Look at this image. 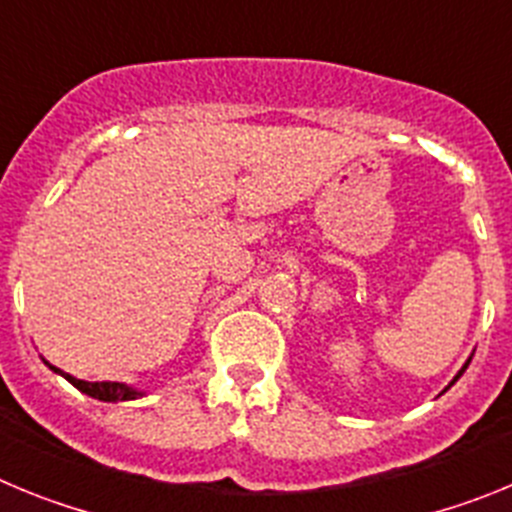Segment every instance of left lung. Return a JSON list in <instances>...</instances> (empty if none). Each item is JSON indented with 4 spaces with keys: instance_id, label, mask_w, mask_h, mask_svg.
Returning a JSON list of instances; mask_svg holds the SVG:
<instances>
[{
    "instance_id": "left-lung-1",
    "label": "left lung",
    "mask_w": 512,
    "mask_h": 512,
    "mask_svg": "<svg viewBox=\"0 0 512 512\" xmlns=\"http://www.w3.org/2000/svg\"><path fill=\"white\" fill-rule=\"evenodd\" d=\"M472 356H474V354H472ZM472 356H469V359H467V361H464V366H461V369H459V374H456V377H454V379H451V384H454V382H456V379H459V377H461V374L467 372V366H469V361H472ZM451 384H449V387H451ZM449 387H446V390H449ZM446 390H443V392H446Z\"/></svg>"
}]
</instances>
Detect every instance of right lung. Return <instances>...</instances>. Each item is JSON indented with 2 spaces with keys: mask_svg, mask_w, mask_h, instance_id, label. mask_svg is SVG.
Masks as SVG:
<instances>
[{
  "mask_svg": "<svg viewBox=\"0 0 512 512\" xmlns=\"http://www.w3.org/2000/svg\"><path fill=\"white\" fill-rule=\"evenodd\" d=\"M45 366H48L51 372H56L58 377L66 379V382L74 384V387L79 392H84V395L94 397V400H102V402H128V400H138V397L148 395L146 390H138V387H133V384H125V382H84V379H76V377H71V374L61 372V369H56V366L48 364V361H45Z\"/></svg>",
  "mask_w": 512,
  "mask_h": 512,
  "instance_id": "add662e5",
  "label": "right lung"
}]
</instances>
